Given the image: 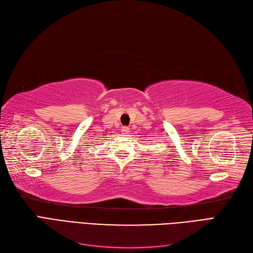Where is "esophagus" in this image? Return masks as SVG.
I'll list each match as a JSON object with an SVG mask.
<instances>
[{
	"instance_id": "1",
	"label": "esophagus",
	"mask_w": 253,
	"mask_h": 253,
	"mask_svg": "<svg viewBox=\"0 0 253 253\" xmlns=\"http://www.w3.org/2000/svg\"><path fill=\"white\" fill-rule=\"evenodd\" d=\"M121 132H122V135H127L129 133V128L126 126H124L121 128Z\"/></svg>"
}]
</instances>
